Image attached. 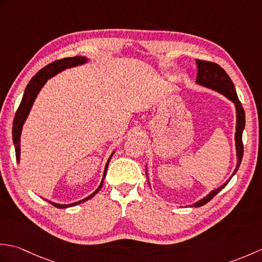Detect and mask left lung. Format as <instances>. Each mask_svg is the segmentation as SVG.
I'll return each mask as SVG.
<instances>
[{
    "instance_id": "left-lung-1",
    "label": "left lung",
    "mask_w": 262,
    "mask_h": 262,
    "mask_svg": "<svg viewBox=\"0 0 262 262\" xmlns=\"http://www.w3.org/2000/svg\"><path fill=\"white\" fill-rule=\"evenodd\" d=\"M196 64H197V69H198L197 77H196L197 84L223 94L224 97H226L230 100V101L234 103L235 113H236V126H235L234 141H235L236 162L237 163H236L234 171H233L232 176L226 180L225 183H223V185H222L220 188L211 190L206 197H204L200 200H198V202L190 205V207H200V206H203L206 203H208L209 200L215 196V194L219 193L222 189H223L227 185V183L230 182L232 177L236 173L238 170V166H240V164H241L242 157H243L242 133H243L244 127H246V114H244L242 104L240 102V100H238V98H237L235 86H234V84H233L232 80L230 79V76L227 75L226 72L222 69L220 65H217L216 63L207 62V60L196 59ZM146 178L148 180L147 169H146ZM148 185H149V182H148Z\"/></svg>"
}]
</instances>
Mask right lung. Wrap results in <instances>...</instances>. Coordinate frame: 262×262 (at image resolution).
I'll return each instance as SVG.
<instances>
[{"label":"right lung","mask_w":262,"mask_h":262,"mask_svg":"<svg viewBox=\"0 0 262 262\" xmlns=\"http://www.w3.org/2000/svg\"><path fill=\"white\" fill-rule=\"evenodd\" d=\"M88 62H89V59L85 56H75V57H68V58H63V59H59V60H55V62L45 66V68H43L42 70L39 71L38 73L30 80L29 84H28L27 88H26L24 97H22L19 108L15 113V117H14V120H13V127H12V138H13V144H14V148H15V157H16V161H18V163L20 162V143H21L20 137H21L22 127H24L25 122L28 118V116H29L32 104H33V102H35L38 93L40 92L41 88L45 85V83L49 79H52L53 76L60 73V72H63L65 70H68V69L76 68V66H80V65H83V64H86ZM114 153L115 152H113V154L110 155V158L108 159L107 163H105L101 182H100L99 187L90 194V196L85 197L84 199H81V200H79V202L72 203V204H69V205L57 204V203H54V202H49V200H48V202L57 208H68V207H72V206H75V205H79L81 203H84V202H86V200L92 198L94 194H96L100 190V189H101V187L103 185L104 177H105V174H107L108 165H109L111 158H113Z\"/></svg>","instance_id":"add662e5"}]
</instances>
